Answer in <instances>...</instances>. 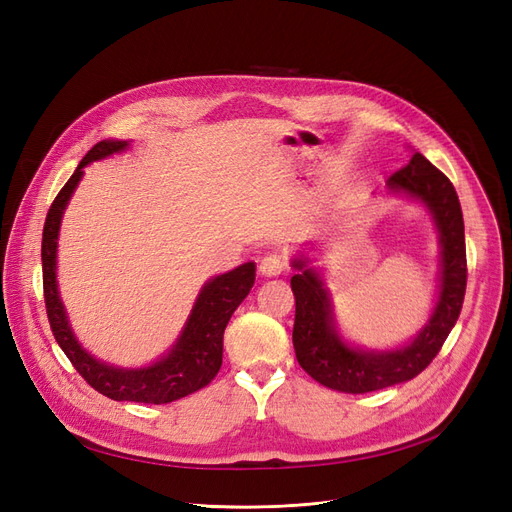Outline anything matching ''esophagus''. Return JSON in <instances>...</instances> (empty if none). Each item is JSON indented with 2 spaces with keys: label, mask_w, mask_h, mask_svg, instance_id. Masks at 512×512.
<instances>
[{
  "label": "esophagus",
  "mask_w": 512,
  "mask_h": 512,
  "mask_svg": "<svg viewBox=\"0 0 512 512\" xmlns=\"http://www.w3.org/2000/svg\"><path fill=\"white\" fill-rule=\"evenodd\" d=\"M287 270V259L282 257V255H278V253H270V255H266L263 257L261 261H259V272L263 274V276H278V274H282Z\"/></svg>",
  "instance_id": "34e87169"
}]
</instances>
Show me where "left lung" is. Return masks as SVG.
<instances>
[{
  "label": "left lung",
  "mask_w": 512,
  "mask_h": 512,
  "mask_svg": "<svg viewBox=\"0 0 512 512\" xmlns=\"http://www.w3.org/2000/svg\"><path fill=\"white\" fill-rule=\"evenodd\" d=\"M388 185L420 198L437 219L443 249L441 295L428 325L407 348L361 352L348 348L337 337L323 282L306 268V261H293L299 270L291 278L295 295L293 346L297 361L316 382L339 392L365 394L413 380L439 354L464 304L468 276L464 219L451 181L420 151H415L409 164L388 179Z\"/></svg>",
  "instance_id": "left-lung-1"
}]
</instances>
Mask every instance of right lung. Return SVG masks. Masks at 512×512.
Segmentation results:
<instances>
[{
  "label": "right lung",
  "mask_w": 512,
  "mask_h": 512,
  "mask_svg": "<svg viewBox=\"0 0 512 512\" xmlns=\"http://www.w3.org/2000/svg\"><path fill=\"white\" fill-rule=\"evenodd\" d=\"M126 141H99L82 162L75 168L71 179L56 194L50 211L46 215L42 234V278H44V299L46 314L56 344L67 354L71 365L84 380L107 399L113 401H135L162 405L177 401L181 396L192 394L206 384H211L223 361V331L230 323L234 310L240 301L249 295L255 282V263H242L240 268L213 278L202 289L187 327L179 337L177 346L170 350L160 363L147 369H116L105 363L94 361L86 354L69 329L63 304L56 291V238L65 206L73 194L75 185L84 175V166L92 160L122 151Z\"/></svg>",
  "instance_id": "1"
}]
</instances>
